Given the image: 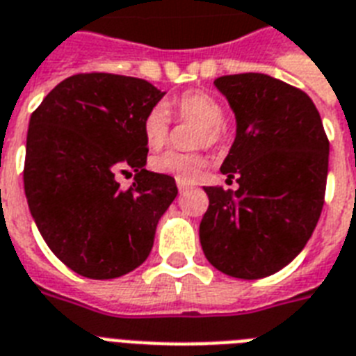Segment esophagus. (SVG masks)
Here are the masks:
<instances>
[{
  "label": "esophagus",
  "instance_id": "34e87169",
  "mask_svg": "<svg viewBox=\"0 0 356 356\" xmlns=\"http://www.w3.org/2000/svg\"><path fill=\"white\" fill-rule=\"evenodd\" d=\"M177 188H179V192L184 193V192H188L190 188H192V184L184 183V181H177Z\"/></svg>",
  "mask_w": 356,
  "mask_h": 356
}]
</instances>
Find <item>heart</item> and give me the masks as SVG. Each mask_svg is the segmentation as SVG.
<instances>
[{"instance_id":"b5f03b06","label":"heart","mask_w":356,"mask_h":356,"mask_svg":"<svg viewBox=\"0 0 356 356\" xmlns=\"http://www.w3.org/2000/svg\"><path fill=\"white\" fill-rule=\"evenodd\" d=\"M172 109L179 120L199 124V129L193 137V146H219L227 138V128H225V109L218 98L204 91H188L181 95L172 102ZM170 129L168 113L164 108L155 106L146 113L143 122V133L146 143L152 148H159L166 143ZM208 159L203 153H181L175 149L159 153L152 157L149 166L153 172L170 175V177L184 181V183H193L207 168Z\"/></svg>"}]
</instances>
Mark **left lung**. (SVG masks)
<instances>
[{"mask_svg": "<svg viewBox=\"0 0 356 356\" xmlns=\"http://www.w3.org/2000/svg\"><path fill=\"white\" fill-rule=\"evenodd\" d=\"M236 115V138L221 172L236 192L204 186L199 225L207 259L221 273L258 280L293 261L318 223L329 140L302 89L261 73L216 78Z\"/></svg>", "mask_w": 356, "mask_h": 356, "instance_id": "left-lung-1", "label": "left lung"}]
</instances>
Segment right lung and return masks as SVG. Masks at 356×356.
Segmentation results:
<instances>
[{
	"label": "right lung",
	"instance_id": "obj_1",
	"mask_svg": "<svg viewBox=\"0 0 356 356\" xmlns=\"http://www.w3.org/2000/svg\"><path fill=\"white\" fill-rule=\"evenodd\" d=\"M164 97L143 78H65L31 117L23 186L54 256L80 276L111 280L152 252L155 228L177 195L175 179L146 170L143 122ZM131 169L122 191L116 173Z\"/></svg>",
	"mask_w": 356,
	"mask_h": 356
}]
</instances>
